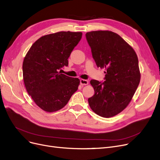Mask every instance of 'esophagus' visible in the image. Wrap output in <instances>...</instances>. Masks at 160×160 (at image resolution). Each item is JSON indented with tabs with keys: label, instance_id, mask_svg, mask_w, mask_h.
<instances>
[{
	"label": "esophagus",
	"instance_id": "34e87169",
	"mask_svg": "<svg viewBox=\"0 0 160 160\" xmlns=\"http://www.w3.org/2000/svg\"><path fill=\"white\" fill-rule=\"evenodd\" d=\"M80 84L81 85H88V81L87 80L81 79L80 80Z\"/></svg>",
	"mask_w": 160,
	"mask_h": 160
}]
</instances>
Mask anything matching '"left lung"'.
Here are the masks:
<instances>
[{"label":"left lung","instance_id":"8db88e82","mask_svg":"<svg viewBox=\"0 0 160 160\" xmlns=\"http://www.w3.org/2000/svg\"><path fill=\"white\" fill-rule=\"evenodd\" d=\"M97 67L105 68L104 82L92 80L95 94L88 99L90 108L104 118L112 117L126 108L141 80L137 55L118 34L109 31L86 34Z\"/></svg>","mask_w":160,"mask_h":160}]
</instances>
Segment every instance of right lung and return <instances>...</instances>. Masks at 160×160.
I'll return each instance as SVG.
<instances>
[{
  "mask_svg": "<svg viewBox=\"0 0 160 160\" xmlns=\"http://www.w3.org/2000/svg\"><path fill=\"white\" fill-rule=\"evenodd\" d=\"M81 32L61 31L38 38L27 53L23 76L27 93L41 109L53 112L63 108L77 91L80 80L61 74L81 40Z\"/></svg>",
  "mask_w": 160,
  "mask_h": 160,
  "instance_id": "1",
  "label": "right lung"
}]
</instances>
